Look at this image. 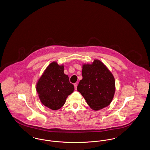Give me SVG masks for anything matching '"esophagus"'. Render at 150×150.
<instances>
[{"label":"esophagus","instance_id":"esophagus-1","mask_svg":"<svg viewBox=\"0 0 150 150\" xmlns=\"http://www.w3.org/2000/svg\"><path fill=\"white\" fill-rule=\"evenodd\" d=\"M74 87H75V89L76 90V89H77V84H76V83H75V84H74Z\"/></svg>","mask_w":150,"mask_h":150}]
</instances>
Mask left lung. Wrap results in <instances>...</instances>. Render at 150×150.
Here are the masks:
<instances>
[{
  "instance_id": "obj_1",
  "label": "left lung",
  "mask_w": 150,
  "mask_h": 150,
  "mask_svg": "<svg viewBox=\"0 0 150 150\" xmlns=\"http://www.w3.org/2000/svg\"><path fill=\"white\" fill-rule=\"evenodd\" d=\"M83 79L77 90L93 110L98 111L108 106L114 96L115 81L113 75L98 59L92 64H84Z\"/></svg>"
}]
</instances>
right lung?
<instances>
[{"mask_svg":"<svg viewBox=\"0 0 150 150\" xmlns=\"http://www.w3.org/2000/svg\"><path fill=\"white\" fill-rule=\"evenodd\" d=\"M64 66L53 62L48 65L36 84V92L46 107L57 110L64 105L69 95L74 90L69 76L64 74Z\"/></svg>","mask_w":150,"mask_h":150,"instance_id":"add662e5","label":"right lung"}]
</instances>
